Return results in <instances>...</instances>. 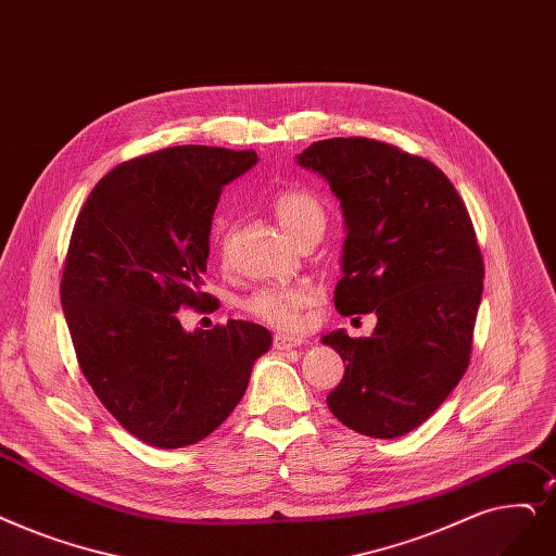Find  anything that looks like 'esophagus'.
<instances>
[{
    "instance_id": "1",
    "label": "esophagus",
    "mask_w": 556,
    "mask_h": 556,
    "mask_svg": "<svg viewBox=\"0 0 556 556\" xmlns=\"http://www.w3.org/2000/svg\"><path fill=\"white\" fill-rule=\"evenodd\" d=\"M304 341L300 336H291V333H275L273 336V345L275 350H293L300 348Z\"/></svg>"
}]
</instances>
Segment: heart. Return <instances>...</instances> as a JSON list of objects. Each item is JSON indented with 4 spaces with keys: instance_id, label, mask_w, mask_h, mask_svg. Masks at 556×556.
Wrapping results in <instances>:
<instances>
[{
    "instance_id": "obj_1",
    "label": "heart",
    "mask_w": 556,
    "mask_h": 556,
    "mask_svg": "<svg viewBox=\"0 0 556 556\" xmlns=\"http://www.w3.org/2000/svg\"><path fill=\"white\" fill-rule=\"evenodd\" d=\"M273 211L279 225L295 243L308 233L325 231L327 213L323 202L306 188H286L273 200ZM316 300V288L311 283H268L261 286L243 302L250 316L281 329H298L304 311Z\"/></svg>"
}]
</instances>
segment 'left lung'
Listing matches in <instances>:
<instances>
[{"label": "left lung", "instance_id": "1", "mask_svg": "<svg viewBox=\"0 0 556 556\" xmlns=\"http://www.w3.org/2000/svg\"><path fill=\"white\" fill-rule=\"evenodd\" d=\"M298 163L341 200L348 236L336 311L377 316L368 338L323 336L348 364L327 404L364 437H404L470 364L484 261L468 208L437 165L389 142L318 140Z\"/></svg>", "mask_w": 556, "mask_h": 556}]
</instances>
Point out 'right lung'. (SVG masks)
Segmentation results:
<instances>
[{
  "label": "right lung",
  "instance_id": "1",
  "mask_svg": "<svg viewBox=\"0 0 556 556\" xmlns=\"http://www.w3.org/2000/svg\"><path fill=\"white\" fill-rule=\"evenodd\" d=\"M256 152L179 144L113 167L72 229L61 304L79 368L109 414L142 443L206 439L245 395L273 333L248 320L186 331L202 293L223 188Z\"/></svg>",
  "mask_w": 556,
  "mask_h": 556
}]
</instances>
